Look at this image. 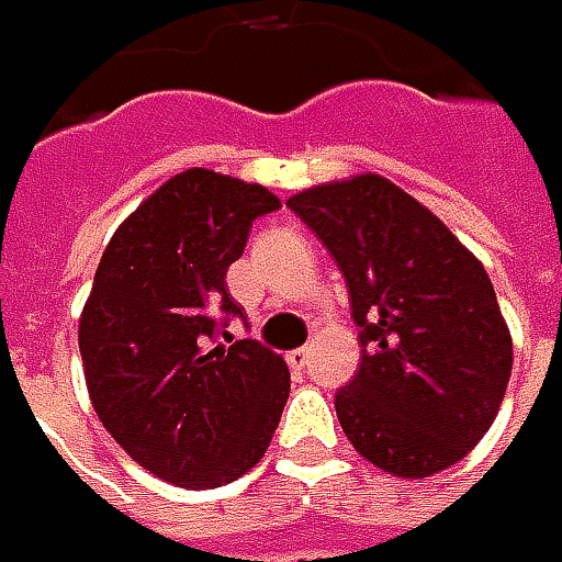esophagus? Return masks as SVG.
I'll list each match as a JSON object with an SVG mask.
<instances>
[{
  "instance_id": "1",
  "label": "esophagus",
  "mask_w": 562,
  "mask_h": 562,
  "mask_svg": "<svg viewBox=\"0 0 562 562\" xmlns=\"http://www.w3.org/2000/svg\"><path fill=\"white\" fill-rule=\"evenodd\" d=\"M288 366L291 369H306L310 366V347H296L288 353Z\"/></svg>"
}]
</instances>
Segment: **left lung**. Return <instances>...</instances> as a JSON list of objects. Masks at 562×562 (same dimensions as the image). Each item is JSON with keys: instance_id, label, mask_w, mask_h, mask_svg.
Instances as JSON below:
<instances>
[{"instance_id": "obj_1", "label": "left lung", "mask_w": 562, "mask_h": 562, "mask_svg": "<svg viewBox=\"0 0 562 562\" xmlns=\"http://www.w3.org/2000/svg\"><path fill=\"white\" fill-rule=\"evenodd\" d=\"M288 205L331 252L359 325V372L335 397L344 435L403 479L463 460L497 416L513 369L482 262L378 175L303 190Z\"/></svg>"}]
</instances>
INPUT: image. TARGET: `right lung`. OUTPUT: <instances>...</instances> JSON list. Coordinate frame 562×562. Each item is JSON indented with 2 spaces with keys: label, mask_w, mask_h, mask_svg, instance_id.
Listing matches in <instances>:
<instances>
[{
  "label": "right lung",
  "mask_w": 562,
  "mask_h": 562,
  "mask_svg": "<svg viewBox=\"0 0 562 562\" xmlns=\"http://www.w3.org/2000/svg\"><path fill=\"white\" fill-rule=\"evenodd\" d=\"M274 209L266 187L190 168L159 187L99 259L77 335L87 391L127 457L171 485L240 479L281 422L288 362L252 337H231L244 310L225 281L252 222Z\"/></svg>",
  "instance_id": "add662e5"
}]
</instances>
